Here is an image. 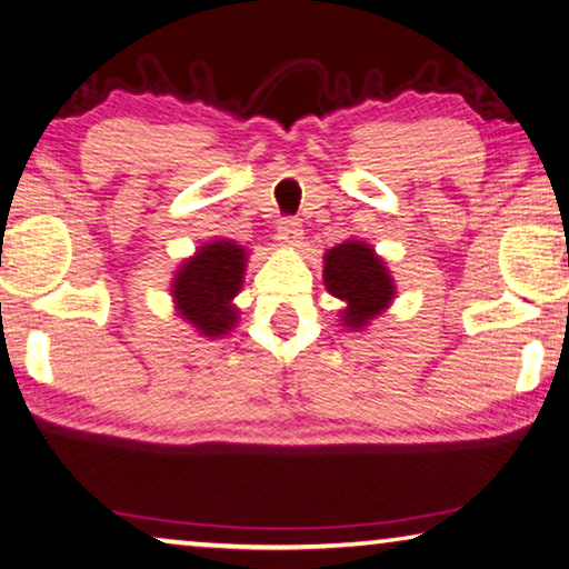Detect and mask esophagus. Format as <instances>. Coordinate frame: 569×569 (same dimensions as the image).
Listing matches in <instances>:
<instances>
[{
	"mask_svg": "<svg viewBox=\"0 0 569 569\" xmlns=\"http://www.w3.org/2000/svg\"><path fill=\"white\" fill-rule=\"evenodd\" d=\"M303 238V228L299 220L288 218V220H281L278 222V240H281V246L286 248H296Z\"/></svg>",
	"mask_w": 569,
	"mask_h": 569,
	"instance_id": "1",
	"label": "esophagus"
}]
</instances>
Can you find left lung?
<instances>
[{"instance_id":"obj_1","label":"left lung","mask_w":569,"mask_h":569,"mask_svg":"<svg viewBox=\"0 0 569 569\" xmlns=\"http://www.w3.org/2000/svg\"><path fill=\"white\" fill-rule=\"evenodd\" d=\"M323 286L345 303L339 319L349 331H365L398 299L390 268L362 240H345L323 252Z\"/></svg>"}]
</instances>
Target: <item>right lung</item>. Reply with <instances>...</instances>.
Segmentation results:
<instances>
[{"mask_svg": "<svg viewBox=\"0 0 569 569\" xmlns=\"http://www.w3.org/2000/svg\"><path fill=\"white\" fill-rule=\"evenodd\" d=\"M248 250L236 240L204 242L194 256L184 258L171 278L169 291L177 317L200 337L222 339L238 327L236 296L246 281Z\"/></svg>", "mask_w": 569, "mask_h": 569, "instance_id": "add662e5", "label": "right lung"}]
</instances>
